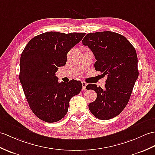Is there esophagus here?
Listing matches in <instances>:
<instances>
[{
	"mask_svg": "<svg viewBox=\"0 0 155 155\" xmlns=\"http://www.w3.org/2000/svg\"><path fill=\"white\" fill-rule=\"evenodd\" d=\"M86 85H87V84H86L85 82L82 81V90H86Z\"/></svg>",
	"mask_w": 155,
	"mask_h": 155,
	"instance_id": "34e87169",
	"label": "esophagus"
}]
</instances>
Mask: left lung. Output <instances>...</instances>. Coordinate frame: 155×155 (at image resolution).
<instances>
[{"mask_svg": "<svg viewBox=\"0 0 155 155\" xmlns=\"http://www.w3.org/2000/svg\"><path fill=\"white\" fill-rule=\"evenodd\" d=\"M82 43L95 56L96 71L107 76L104 89L95 84L86 86L97 93L89 110L100 120H110L126 106L138 78L135 49L124 35L110 31L86 34Z\"/></svg>", "mask_w": 155, "mask_h": 155, "instance_id": "8db88e82", "label": "left lung"}]
</instances>
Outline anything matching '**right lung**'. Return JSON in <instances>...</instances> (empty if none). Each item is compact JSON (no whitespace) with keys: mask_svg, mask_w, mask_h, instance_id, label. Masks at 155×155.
<instances>
[{"mask_svg":"<svg viewBox=\"0 0 155 155\" xmlns=\"http://www.w3.org/2000/svg\"><path fill=\"white\" fill-rule=\"evenodd\" d=\"M85 33L49 31L35 36L20 57V81L31 111L40 120L53 123L63 119L72 97L82 89L81 81L58 82L55 73L64 66L67 55Z\"/></svg>","mask_w":155,"mask_h":155,"instance_id":"add662e5","label":"right lung"}]
</instances>
